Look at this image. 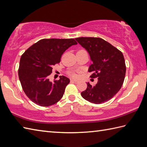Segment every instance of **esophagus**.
<instances>
[{
  "mask_svg": "<svg viewBox=\"0 0 147 147\" xmlns=\"http://www.w3.org/2000/svg\"><path fill=\"white\" fill-rule=\"evenodd\" d=\"M71 82H74V83L76 84H77L78 83V81L76 80H71Z\"/></svg>",
  "mask_w": 147,
  "mask_h": 147,
  "instance_id": "obj_1",
  "label": "esophagus"
}]
</instances>
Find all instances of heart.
Listing matches in <instances>:
<instances>
[{
  "mask_svg": "<svg viewBox=\"0 0 147 147\" xmlns=\"http://www.w3.org/2000/svg\"><path fill=\"white\" fill-rule=\"evenodd\" d=\"M69 75L71 77H72L74 78H77L78 77V75L75 72H73V71H71V72H70Z\"/></svg>",
  "mask_w": 147,
  "mask_h": 147,
  "instance_id": "b5f03b06",
  "label": "heart"
}]
</instances>
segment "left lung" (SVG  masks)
Returning a JSON list of instances; mask_svg holds the SVG:
<instances>
[{
  "label": "left lung",
  "instance_id": "1",
  "mask_svg": "<svg viewBox=\"0 0 147 147\" xmlns=\"http://www.w3.org/2000/svg\"><path fill=\"white\" fill-rule=\"evenodd\" d=\"M76 40L87 50L93 63L88 69L91 78L98 77L95 85L87 83L81 93L86 100L95 104L109 101L120 90L126 73L123 53L101 38L78 37Z\"/></svg>",
  "mask_w": 147,
  "mask_h": 147
}]
</instances>
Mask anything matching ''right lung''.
<instances>
[{"mask_svg":"<svg viewBox=\"0 0 147 147\" xmlns=\"http://www.w3.org/2000/svg\"><path fill=\"white\" fill-rule=\"evenodd\" d=\"M77 44L74 38H44L32 45L21 56L19 80L25 94L31 101L42 107L55 104L62 98L70 79L60 76L49 81L52 67L60 62L67 49Z\"/></svg>","mask_w":147,"mask_h":147,"instance_id":"right-lung-1","label":"right lung"}]
</instances>
